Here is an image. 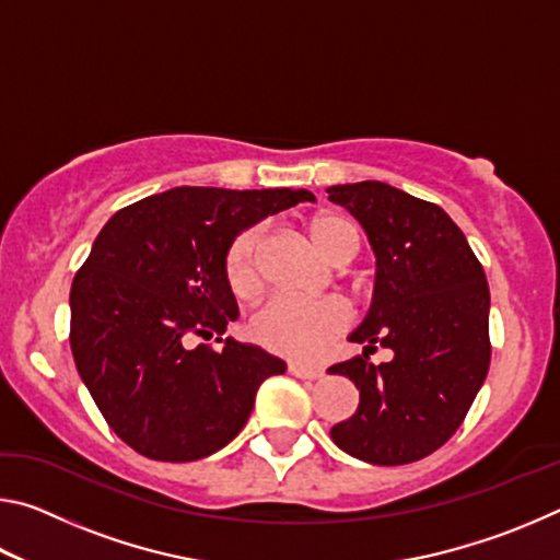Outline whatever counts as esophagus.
Here are the masks:
<instances>
[{
    "mask_svg": "<svg viewBox=\"0 0 560 560\" xmlns=\"http://www.w3.org/2000/svg\"><path fill=\"white\" fill-rule=\"evenodd\" d=\"M289 373L303 377V381H318V377H324V371H320V368H308L301 363H289Z\"/></svg>",
    "mask_w": 560,
    "mask_h": 560,
    "instance_id": "34e87169",
    "label": "esophagus"
}]
</instances>
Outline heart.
Returning <instances> with one entry per match:
<instances>
[{
	"instance_id": "heart-1",
	"label": "heart",
	"mask_w": 560,
	"mask_h": 560,
	"mask_svg": "<svg viewBox=\"0 0 560 560\" xmlns=\"http://www.w3.org/2000/svg\"><path fill=\"white\" fill-rule=\"evenodd\" d=\"M308 242L330 264H346L358 254V226L346 217L324 212L306 226ZM259 249L261 230H246L232 242L226 252V281L240 299H249L259 291ZM348 324L346 308L336 301H291L271 299L252 316V338L271 353L293 360L320 358Z\"/></svg>"
}]
</instances>
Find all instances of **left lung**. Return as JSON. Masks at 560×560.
Here are the masks:
<instances>
[{
    "label": "left lung",
    "instance_id": "8db88e82",
    "mask_svg": "<svg viewBox=\"0 0 560 560\" xmlns=\"http://www.w3.org/2000/svg\"><path fill=\"white\" fill-rule=\"evenodd\" d=\"M328 197L363 224L377 257L371 314L350 336L365 353L328 368L360 390L330 438L363 462L410 464L457 432L485 383L489 283L442 207L375 179L328 187ZM377 342L396 358L373 366L366 350Z\"/></svg>",
    "mask_w": 560,
    "mask_h": 560
}]
</instances>
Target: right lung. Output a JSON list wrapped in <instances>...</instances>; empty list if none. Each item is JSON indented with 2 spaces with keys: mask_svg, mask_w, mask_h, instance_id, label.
I'll list each match as a JSON object with an SVG mask.
<instances>
[{
  "mask_svg": "<svg viewBox=\"0 0 560 560\" xmlns=\"http://www.w3.org/2000/svg\"><path fill=\"white\" fill-rule=\"evenodd\" d=\"M314 200L289 187H175L103 226L71 283L69 338L81 381L128 447L195 462L240 434L259 385L287 363L222 338L240 318L226 252L246 226Z\"/></svg>",
  "mask_w": 560,
  "mask_h": 560,
  "instance_id": "right-lung-1",
  "label": "right lung"
}]
</instances>
